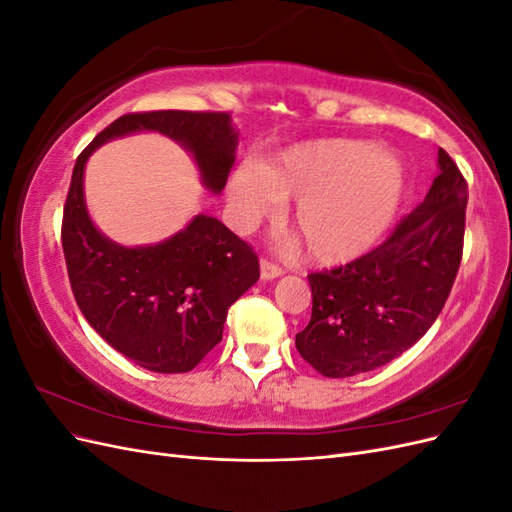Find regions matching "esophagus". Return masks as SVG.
Returning a JSON list of instances; mask_svg holds the SVG:
<instances>
[{"label":"esophagus","instance_id":"obj_1","mask_svg":"<svg viewBox=\"0 0 512 512\" xmlns=\"http://www.w3.org/2000/svg\"><path fill=\"white\" fill-rule=\"evenodd\" d=\"M280 275H282V269L277 267L275 262H271L267 258L260 260V277H262V280H275V277H280Z\"/></svg>","mask_w":512,"mask_h":512}]
</instances>
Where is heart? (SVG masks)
I'll use <instances>...</instances> for the list:
<instances>
[{
  "label": "heart",
  "instance_id": "1",
  "mask_svg": "<svg viewBox=\"0 0 512 512\" xmlns=\"http://www.w3.org/2000/svg\"><path fill=\"white\" fill-rule=\"evenodd\" d=\"M408 188L395 151L348 138L294 145L269 164L232 170L228 200L241 226L271 218L297 200L292 228L318 265H344L367 254L391 228Z\"/></svg>",
  "mask_w": 512,
  "mask_h": 512
}]
</instances>
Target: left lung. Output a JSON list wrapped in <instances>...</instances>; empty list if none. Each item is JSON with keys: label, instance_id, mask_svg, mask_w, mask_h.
<instances>
[{"label": "left lung", "instance_id": "obj_1", "mask_svg": "<svg viewBox=\"0 0 512 512\" xmlns=\"http://www.w3.org/2000/svg\"><path fill=\"white\" fill-rule=\"evenodd\" d=\"M438 166L423 203L376 250L307 275L312 318L294 344L322 376L350 378L391 363L442 312L463 254L468 183L444 149Z\"/></svg>", "mask_w": 512, "mask_h": 512}]
</instances>
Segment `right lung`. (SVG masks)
<instances>
[{
	"instance_id": "add662e5",
	"label": "right lung",
	"mask_w": 512,
	"mask_h": 512,
	"mask_svg": "<svg viewBox=\"0 0 512 512\" xmlns=\"http://www.w3.org/2000/svg\"><path fill=\"white\" fill-rule=\"evenodd\" d=\"M160 132L192 153L205 188L220 194L235 164L230 113L151 111L115 119L76 158L61 245L76 305L108 346L158 374H185L222 342L228 307L260 277L258 256L220 220L198 213L170 239L123 247L91 222L83 175L111 138Z\"/></svg>"
}]
</instances>
